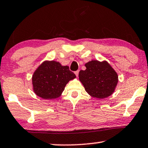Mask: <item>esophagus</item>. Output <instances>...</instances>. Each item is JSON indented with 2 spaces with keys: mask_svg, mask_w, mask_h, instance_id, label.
<instances>
[{
  "mask_svg": "<svg viewBox=\"0 0 148 148\" xmlns=\"http://www.w3.org/2000/svg\"><path fill=\"white\" fill-rule=\"evenodd\" d=\"M74 74H76V76H78V74H79V70H77V71L74 72Z\"/></svg>",
  "mask_w": 148,
  "mask_h": 148,
  "instance_id": "esophagus-1",
  "label": "esophagus"
}]
</instances>
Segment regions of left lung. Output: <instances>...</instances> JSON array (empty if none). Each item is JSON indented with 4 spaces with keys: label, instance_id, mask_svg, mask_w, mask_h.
<instances>
[{
    "label": "left lung",
    "instance_id": "obj_1",
    "mask_svg": "<svg viewBox=\"0 0 148 148\" xmlns=\"http://www.w3.org/2000/svg\"><path fill=\"white\" fill-rule=\"evenodd\" d=\"M86 69L80 70L79 79L86 92L96 98H105L114 93L118 76L106 61L92 60L85 64Z\"/></svg>",
    "mask_w": 148,
    "mask_h": 148
}]
</instances>
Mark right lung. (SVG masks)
Segmentation results:
<instances>
[{
  "mask_svg": "<svg viewBox=\"0 0 148 148\" xmlns=\"http://www.w3.org/2000/svg\"><path fill=\"white\" fill-rule=\"evenodd\" d=\"M76 78L68 66L56 61H45L35 70L32 81L33 90L45 100L58 98L68 82Z\"/></svg>",
  "mask_w": 148,
  "mask_h": 148,
  "instance_id": "right-lung-1",
  "label": "right lung"
}]
</instances>
